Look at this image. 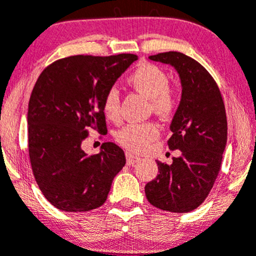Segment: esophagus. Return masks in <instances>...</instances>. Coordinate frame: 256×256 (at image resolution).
Instances as JSON below:
<instances>
[{
	"instance_id": "1",
	"label": "esophagus",
	"mask_w": 256,
	"mask_h": 256,
	"mask_svg": "<svg viewBox=\"0 0 256 256\" xmlns=\"http://www.w3.org/2000/svg\"><path fill=\"white\" fill-rule=\"evenodd\" d=\"M140 160L141 158L138 155H135V154H131V152H126V162H128V165H134V164H136Z\"/></svg>"
}]
</instances>
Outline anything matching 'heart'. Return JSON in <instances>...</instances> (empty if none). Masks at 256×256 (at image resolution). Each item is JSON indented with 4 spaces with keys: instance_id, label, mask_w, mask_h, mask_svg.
Segmentation results:
<instances>
[{
    "instance_id": "heart-1",
    "label": "heart",
    "mask_w": 256,
    "mask_h": 256,
    "mask_svg": "<svg viewBox=\"0 0 256 256\" xmlns=\"http://www.w3.org/2000/svg\"><path fill=\"white\" fill-rule=\"evenodd\" d=\"M128 82L135 90L150 98L151 108L155 114L168 118L178 108V96L168 88L170 80L164 70L152 64H141L128 76ZM102 111L111 121L120 120V94L112 88L105 94ZM158 126L155 122H131L116 134L118 144L130 151L140 152L145 150L158 136Z\"/></svg>"
}]
</instances>
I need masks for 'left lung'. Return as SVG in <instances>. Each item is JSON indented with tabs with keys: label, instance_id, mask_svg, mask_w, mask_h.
Instances as JSON below:
<instances>
[{
	"label": "left lung",
	"instance_id": "left-lung-1",
	"mask_svg": "<svg viewBox=\"0 0 256 256\" xmlns=\"http://www.w3.org/2000/svg\"><path fill=\"white\" fill-rule=\"evenodd\" d=\"M148 58L172 66L180 78L181 100L168 144L181 155L171 165L156 161L158 174L146 184L145 194L158 209L188 212L206 199L220 171L228 138L224 101L214 78L194 58L176 51Z\"/></svg>",
	"mask_w": 256,
	"mask_h": 256
}]
</instances>
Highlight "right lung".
I'll return each mask as SVG.
<instances>
[{
	"instance_id": "1",
	"label": "right lung",
	"mask_w": 256,
	"mask_h": 256,
	"mask_svg": "<svg viewBox=\"0 0 256 256\" xmlns=\"http://www.w3.org/2000/svg\"><path fill=\"white\" fill-rule=\"evenodd\" d=\"M138 56H70L44 68L27 112L28 154L40 190L58 210L81 212L106 202L114 178L125 166L124 150L104 142L88 156L86 128L106 134L102 100Z\"/></svg>"
}]
</instances>
